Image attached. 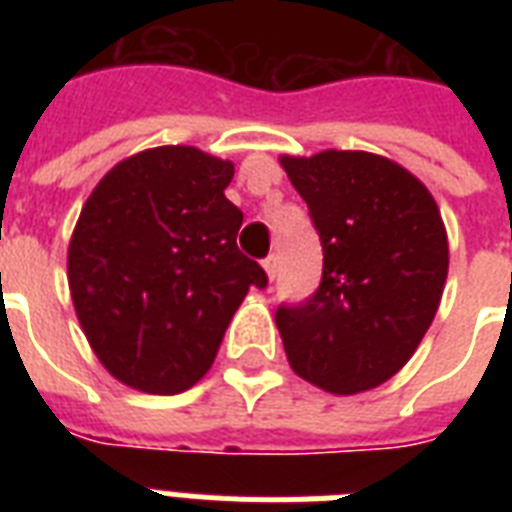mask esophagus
<instances>
[{"label":"esophagus","instance_id":"1","mask_svg":"<svg viewBox=\"0 0 512 512\" xmlns=\"http://www.w3.org/2000/svg\"><path fill=\"white\" fill-rule=\"evenodd\" d=\"M263 268H265V276H268V281L276 279V273H279V260H276V255L265 257Z\"/></svg>","mask_w":512,"mask_h":512}]
</instances>
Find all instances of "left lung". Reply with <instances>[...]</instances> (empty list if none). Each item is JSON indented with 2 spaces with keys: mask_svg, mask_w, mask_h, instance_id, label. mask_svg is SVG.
<instances>
[{
  "mask_svg": "<svg viewBox=\"0 0 512 512\" xmlns=\"http://www.w3.org/2000/svg\"><path fill=\"white\" fill-rule=\"evenodd\" d=\"M324 247V276L303 305H281L289 366L316 388L356 396L388 382L436 319L449 241L436 199L393 159L321 151L279 159Z\"/></svg>",
  "mask_w": 512,
  "mask_h": 512,
  "instance_id": "obj_1",
  "label": "left lung"
}]
</instances>
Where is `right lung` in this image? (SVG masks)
I'll return each instance as SVG.
<instances>
[{
    "label": "right lung",
    "mask_w": 512,
    "mask_h": 512,
    "mask_svg": "<svg viewBox=\"0 0 512 512\" xmlns=\"http://www.w3.org/2000/svg\"><path fill=\"white\" fill-rule=\"evenodd\" d=\"M233 164L193 146L122 159L84 201L68 287L90 348L116 380L175 396L209 372L249 287L268 276L236 247Z\"/></svg>",
    "instance_id": "obj_1"
}]
</instances>
